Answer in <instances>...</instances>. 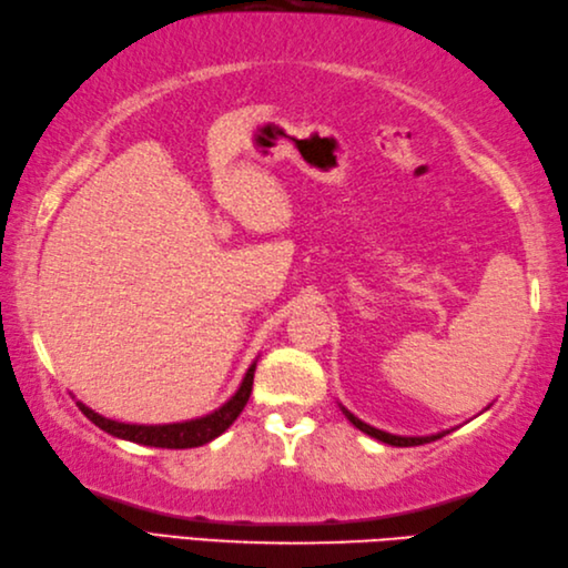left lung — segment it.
I'll use <instances>...</instances> for the list:
<instances>
[{
    "label": "left lung",
    "instance_id": "1",
    "mask_svg": "<svg viewBox=\"0 0 568 568\" xmlns=\"http://www.w3.org/2000/svg\"><path fill=\"white\" fill-rule=\"evenodd\" d=\"M339 410L345 413V418L357 427V430H362L364 435H369V437H374V439H379V443H384V445H390V447H415V445H425V443H433V439H439V437H445V435H449L452 430H443V433H435V435H425V437H403V435H394V433H384V430H379V427H372L369 423H364V420H359L355 413H349L345 406H339Z\"/></svg>",
    "mask_w": 568,
    "mask_h": 568
}]
</instances>
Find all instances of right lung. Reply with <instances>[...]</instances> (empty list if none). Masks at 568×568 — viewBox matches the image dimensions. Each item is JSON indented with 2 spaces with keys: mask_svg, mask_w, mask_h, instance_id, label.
<instances>
[{
  "mask_svg": "<svg viewBox=\"0 0 568 568\" xmlns=\"http://www.w3.org/2000/svg\"><path fill=\"white\" fill-rule=\"evenodd\" d=\"M255 369H257V359L250 364L241 386H237L235 394L223 403L221 408H216L209 415H201V418L194 420H184V423H168V425H135V423H119L104 418V415L94 413L90 406H84L82 400H78V408L90 418L97 427H102L104 433L119 437V439H129V443L135 445H148V447H162V449H189V447H201L223 435L229 427L235 423L237 415L243 413L245 403L250 400L252 394V379H255Z\"/></svg>",
  "mask_w": 568,
  "mask_h": 568,
  "instance_id": "right-lung-1",
  "label": "right lung"
}]
</instances>
